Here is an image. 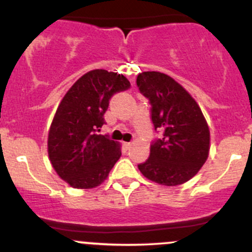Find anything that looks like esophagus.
<instances>
[{"instance_id":"esophagus-1","label":"esophagus","mask_w":252,"mask_h":252,"mask_svg":"<svg viewBox=\"0 0 252 252\" xmlns=\"http://www.w3.org/2000/svg\"><path fill=\"white\" fill-rule=\"evenodd\" d=\"M123 146L126 147V150H129V149H130V146H131V142H123Z\"/></svg>"}]
</instances>
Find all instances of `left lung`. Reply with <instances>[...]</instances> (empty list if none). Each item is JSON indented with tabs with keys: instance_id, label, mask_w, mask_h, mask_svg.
<instances>
[{
	"instance_id": "8db88e82",
	"label": "left lung",
	"mask_w": 252,
	"mask_h": 252,
	"mask_svg": "<svg viewBox=\"0 0 252 252\" xmlns=\"http://www.w3.org/2000/svg\"><path fill=\"white\" fill-rule=\"evenodd\" d=\"M139 91L151 105V121L159 139L138 168L147 179L175 187L191 179L205 163L210 150V129L196 101L173 78L144 72L136 78Z\"/></svg>"
}]
</instances>
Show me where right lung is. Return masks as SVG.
<instances>
[{
    "label": "right lung",
    "instance_id": "right-lung-1",
    "mask_svg": "<svg viewBox=\"0 0 252 252\" xmlns=\"http://www.w3.org/2000/svg\"><path fill=\"white\" fill-rule=\"evenodd\" d=\"M129 88L124 75L95 69L78 79L61 101L48 131V157L70 187H97L121 157L119 144L97 133L112 96Z\"/></svg>",
    "mask_w": 252,
    "mask_h": 252
}]
</instances>
